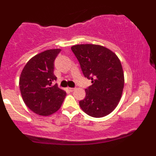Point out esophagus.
Returning <instances> with one entry per match:
<instances>
[{"mask_svg":"<svg viewBox=\"0 0 156 156\" xmlns=\"http://www.w3.org/2000/svg\"><path fill=\"white\" fill-rule=\"evenodd\" d=\"M67 89L69 92H73L75 90V88H71V87H67Z\"/></svg>","mask_w":156,"mask_h":156,"instance_id":"esophagus-1","label":"esophagus"}]
</instances>
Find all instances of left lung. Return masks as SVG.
Returning <instances> with one entry per match:
<instances>
[{
    "label": "left lung",
    "instance_id": "obj_1",
    "mask_svg": "<svg viewBox=\"0 0 156 156\" xmlns=\"http://www.w3.org/2000/svg\"><path fill=\"white\" fill-rule=\"evenodd\" d=\"M71 49L84 76L92 83L85 89L80 108L91 117L107 116L117 106L122 94L125 78L120 60L111 50L98 44H76Z\"/></svg>",
    "mask_w": 156,
    "mask_h": 156
}]
</instances>
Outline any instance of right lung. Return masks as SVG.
<instances>
[{
    "mask_svg": "<svg viewBox=\"0 0 156 156\" xmlns=\"http://www.w3.org/2000/svg\"><path fill=\"white\" fill-rule=\"evenodd\" d=\"M61 49L42 52L27 62L19 80L21 95L26 105L35 114L50 116L60 108L66 93L53 85L54 61Z\"/></svg>",
    "mask_w": 156,
    "mask_h": 156,
    "instance_id": "right-lung-1",
    "label": "right lung"
}]
</instances>
